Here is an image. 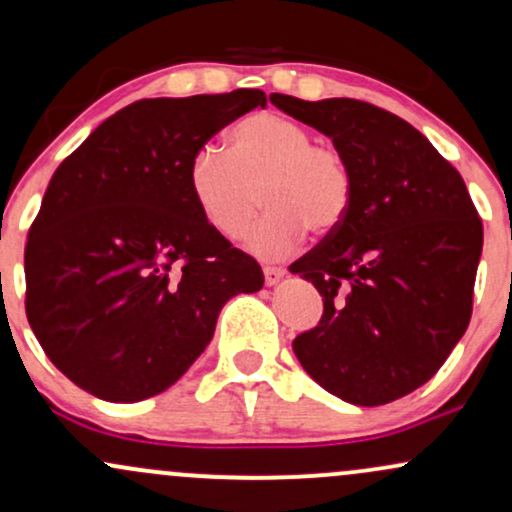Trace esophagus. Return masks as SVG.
Wrapping results in <instances>:
<instances>
[{
	"label": "esophagus",
	"instance_id": "obj_1",
	"mask_svg": "<svg viewBox=\"0 0 512 512\" xmlns=\"http://www.w3.org/2000/svg\"><path fill=\"white\" fill-rule=\"evenodd\" d=\"M284 274H286L284 267H274V264H267V267H264V281H267V286L279 284V281L284 279Z\"/></svg>",
	"mask_w": 512,
	"mask_h": 512
}]
</instances>
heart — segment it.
<instances>
[{
	"label": "heart",
	"instance_id": "obj_1",
	"mask_svg": "<svg viewBox=\"0 0 512 512\" xmlns=\"http://www.w3.org/2000/svg\"><path fill=\"white\" fill-rule=\"evenodd\" d=\"M187 185L204 221L223 238H240L257 211L267 209L248 245L262 257H284L305 231L332 236L354 202V175L337 146L315 142L301 122L255 113L228 132V149L199 146L187 166Z\"/></svg>",
	"mask_w": 512,
	"mask_h": 512
}]
</instances>
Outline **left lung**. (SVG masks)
Here are the masks:
<instances>
[{"instance_id": "1", "label": "left lung", "mask_w": 512, "mask_h": 512, "mask_svg": "<svg viewBox=\"0 0 512 512\" xmlns=\"http://www.w3.org/2000/svg\"><path fill=\"white\" fill-rule=\"evenodd\" d=\"M269 101L327 134L354 175L342 228L291 264L322 296L320 322L293 351L334 397L395 402L428 383L467 330L484 245L477 207L402 117L354 98Z\"/></svg>"}]
</instances>
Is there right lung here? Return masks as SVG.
<instances>
[{"instance_id": "obj_1", "label": "right lung", "mask_w": 512, "mask_h": 512, "mask_svg": "<svg viewBox=\"0 0 512 512\" xmlns=\"http://www.w3.org/2000/svg\"><path fill=\"white\" fill-rule=\"evenodd\" d=\"M260 88L144 98L93 129L52 175L23 255L26 317L81 390L142 402L168 390L214 337L260 264L199 214L187 166L252 108Z\"/></svg>"}]
</instances>
